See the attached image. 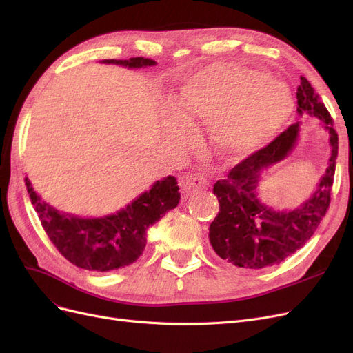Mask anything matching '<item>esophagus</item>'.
<instances>
[{"label":"esophagus","instance_id":"esophagus-1","mask_svg":"<svg viewBox=\"0 0 353 353\" xmlns=\"http://www.w3.org/2000/svg\"><path fill=\"white\" fill-rule=\"evenodd\" d=\"M209 187V178L203 174H190L184 179V190L187 193H196L199 190Z\"/></svg>","mask_w":353,"mask_h":353}]
</instances>
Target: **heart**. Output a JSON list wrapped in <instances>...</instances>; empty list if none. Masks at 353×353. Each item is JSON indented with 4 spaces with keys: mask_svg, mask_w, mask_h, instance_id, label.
Returning a JSON list of instances; mask_svg holds the SVG:
<instances>
[{
    "mask_svg": "<svg viewBox=\"0 0 353 353\" xmlns=\"http://www.w3.org/2000/svg\"><path fill=\"white\" fill-rule=\"evenodd\" d=\"M181 112L166 116V134L184 141L194 134V121L213 126L216 141L244 154L279 132L293 112L285 83L232 63H215L196 72L179 88Z\"/></svg>",
    "mask_w": 353,
    "mask_h": 353,
    "instance_id": "obj_1",
    "label": "heart"
}]
</instances>
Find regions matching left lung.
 <instances>
[{
    "label": "left lung",
    "instance_id": "obj_1",
    "mask_svg": "<svg viewBox=\"0 0 353 353\" xmlns=\"http://www.w3.org/2000/svg\"><path fill=\"white\" fill-rule=\"evenodd\" d=\"M296 97L297 113L314 116L330 134L328 168L312 197L294 210H274L258 199L256 188L262 170L293 152L302 126V121H297L268 145L241 160L227 178L213 185L219 212L209 227V240L221 259L240 268L261 270L287 259L314 236L330 206L339 150L333 117L303 77Z\"/></svg>",
    "mask_w": 353,
    "mask_h": 353
}]
</instances>
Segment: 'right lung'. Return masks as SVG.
Wrapping results in <instances>:
<instances>
[{
    "mask_svg": "<svg viewBox=\"0 0 353 353\" xmlns=\"http://www.w3.org/2000/svg\"><path fill=\"white\" fill-rule=\"evenodd\" d=\"M108 65L128 69L154 66L156 61L144 57L130 60H103ZM28 194L34 205L42 228L61 256L88 271H113L135 262L144 252L147 230L175 209L179 203L175 176H166L131 201L125 209L103 218H79L61 213L42 200L25 178Z\"/></svg>",
    "mask_w": 353,
    "mask_h": 353,
    "instance_id": "obj_1",
    "label": "right lung"
}]
</instances>
